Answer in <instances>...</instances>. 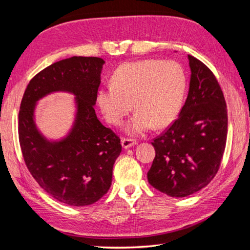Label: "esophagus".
Returning a JSON list of instances; mask_svg holds the SVG:
<instances>
[{
  "label": "esophagus",
  "instance_id": "1",
  "mask_svg": "<svg viewBox=\"0 0 250 250\" xmlns=\"http://www.w3.org/2000/svg\"><path fill=\"white\" fill-rule=\"evenodd\" d=\"M137 145V141L134 139H129V138H123L122 139V146H123L124 149H128V147Z\"/></svg>",
  "mask_w": 250,
  "mask_h": 250
}]
</instances>
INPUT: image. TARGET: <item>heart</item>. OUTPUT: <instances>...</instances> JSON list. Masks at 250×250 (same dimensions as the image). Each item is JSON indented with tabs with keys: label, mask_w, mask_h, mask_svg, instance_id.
Instances as JSON below:
<instances>
[{
	"label": "heart",
	"mask_w": 250,
	"mask_h": 250,
	"mask_svg": "<svg viewBox=\"0 0 250 250\" xmlns=\"http://www.w3.org/2000/svg\"><path fill=\"white\" fill-rule=\"evenodd\" d=\"M186 87L185 71L176 61H132L120 65L112 75V84L98 89L97 104L113 125H120L134 105L137 111L126 129L139 135L153 125L165 128L174 123L180 113Z\"/></svg>",
	"instance_id": "1"
}]
</instances>
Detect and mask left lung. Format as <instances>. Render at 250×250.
<instances>
[{
  "label": "left lung",
  "instance_id": "obj_1",
  "mask_svg": "<svg viewBox=\"0 0 250 250\" xmlns=\"http://www.w3.org/2000/svg\"><path fill=\"white\" fill-rule=\"evenodd\" d=\"M190 88L185 105L168 128L153 139L155 157L147 180L172 197H186L209 183L226 149L228 111L215 74L189 55Z\"/></svg>",
  "mask_w": 250,
  "mask_h": 250
}]
</instances>
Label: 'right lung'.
I'll return each instance as SVG.
<instances>
[{
	"mask_svg": "<svg viewBox=\"0 0 250 250\" xmlns=\"http://www.w3.org/2000/svg\"><path fill=\"white\" fill-rule=\"evenodd\" d=\"M104 60L71 57L41 71L24 90L18 115L19 144L30 174L48 195L65 205L87 206L99 201L112 182L122 151L121 139L97 119L94 105ZM53 91L77 97L74 128L64 140H45L35 126L36 101Z\"/></svg>",
	"mask_w": 250,
	"mask_h": 250,
	"instance_id": "1",
	"label": "right lung"
}]
</instances>
